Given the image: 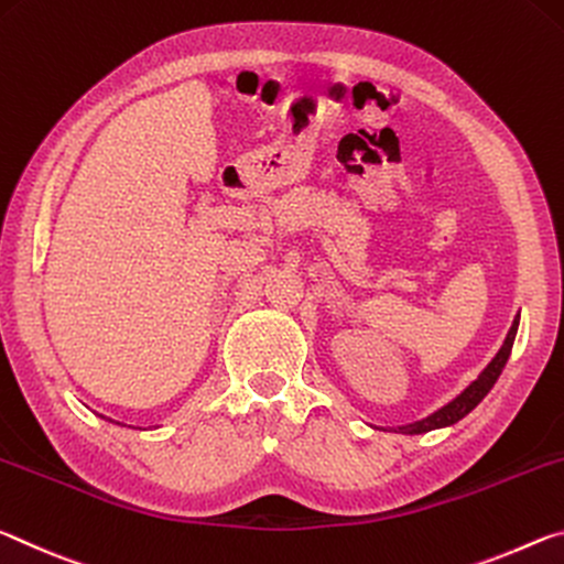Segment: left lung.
I'll use <instances>...</instances> for the list:
<instances>
[{"label": "left lung", "mask_w": 564, "mask_h": 564, "mask_svg": "<svg viewBox=\"0 0 564 564\" xmlns=\"http://www.w3.org/2000/svg\"><path fill=\"white\" fill-rule=\"evenodd\" d=\"M517 327H520V315L514 317L510 332H507V337H505V343L500 347V352L492 357V362L487 365L482 372L477 375V380L469 382L465 390L455 397V400H449L447 404H442L440 410H435L432 414H427V417H422L417 422L400 424V427H390V432H397V435H424V432H432V430L452 427V424H455V422L467 417V414L473 412L477 404L485 400L487 392L492 390L495 382H497V377L502 375L507 359H510V352H512Z\"/></svg>", "instance_id": "1"}]
</instances>
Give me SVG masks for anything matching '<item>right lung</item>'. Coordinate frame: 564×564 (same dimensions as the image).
<instances>
[{
    "label": "right lung",
    "instance_id": "1",
    "mask_svg": "<svg viewBox=\"0 0 564 564\" xmlns=\"http://www.w3.org/2000/svg\"><path fill=\"white\" fill-rule=\"evenodd\" d=\"M101 420H107V422H112V424H119V422H115V420H109V417H105V414H99ZM119 427H124V424H119Z\"/></svg>",
    "mask_w": 564,
    "mask_h": 564
}]
</instances>
